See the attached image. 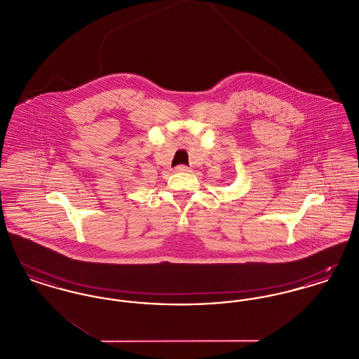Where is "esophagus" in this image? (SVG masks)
Listing matches in <instances>:
<instances>
[{
    "label": "esophagus",
    "instance_id": "1",
    "mask_svg": "<svg viewBox=\"0 0 359 359\" xmlns=\"http://www.w3.org/2000/svg\"><path fill=\"white\" fill-rule=\"evenodd\" d=\"M176 172H191V168H188L187 165H177L175 168Z\"/></svg>",
    "mask_w": 359,
    "mask_h": 359
}]
</instances>
